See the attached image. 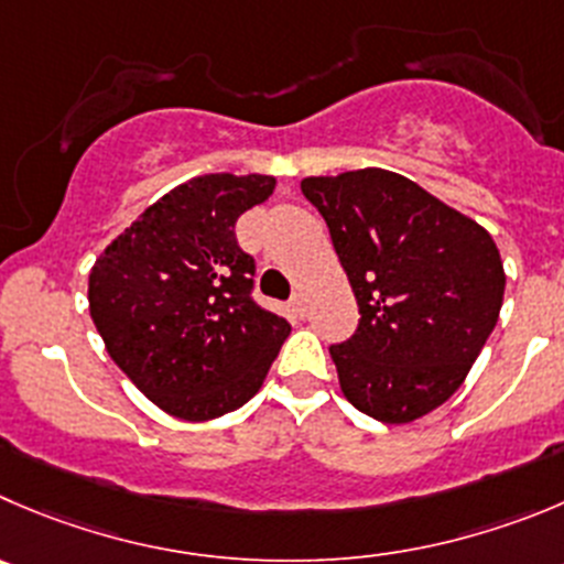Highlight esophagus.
I'll use <instances>...</instances> for the list:
<instances>
[{
    "instance_id": "obj_1",
    "label": "esophagus",
    "mask_w": 564,
    "mask_h": 564,
    "mask_svg": "<svg viewBox=\"0 0 564 564\" xmlns=\"http://www.w3.org/2000/svg\"><path fill=\"white\" fill-rule=\"evenodd\" d=\"M288 310H291L296 318H307V299H304L302 293H293L291 302H288Z\"/></svg>"
}]
</instances>
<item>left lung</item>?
<instances>
[{
	"label": "left lung",
	"mask_w": 564,
	"mask_h": 564,
	"mask_svg": "<svg viewBox=\"0 0 564 564\" xmlns=\"http://www.w3.org/2000/svg\"><path fill=\"white\" fill-rule=\"evenodd\" d=\"M302 193L359 307L357 332L329 346L343 395L382 423L437 410L501 313L507 276L490 232L384 169L307 176Z\"/></svg>",
	"instance_id": "obj_1"
}]
</instances>
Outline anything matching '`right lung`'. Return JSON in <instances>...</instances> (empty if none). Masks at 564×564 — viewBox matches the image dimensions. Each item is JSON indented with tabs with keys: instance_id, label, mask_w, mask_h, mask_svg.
Masks as SVG:
<instances>
[{
	"instance_id": "obj_1",
	"label": "right lung",
	"mask_w": 564,
	"mask_h": 564,
	"mask_svg": "<svg viewBox=\"0 0 564 564\" xmlns=\"http://www.w3.org/2000/svg\"><path fill=\"white\" fill-rule=\"evenodd\" d=\"M276 180L205 174L165 193L90 268V318L149 401L210 421L260 390L291 324L251 299L254 257L235 224Z\"/></svg>"
}]
</instances>
